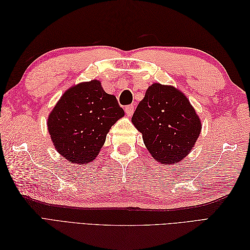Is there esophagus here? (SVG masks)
Here are the masks:
<instances>
[{
	"instance_id": "1",
	"label": "esophagus",
	"mask_w": 250,
	"mask_h": 250,
	"mask_svg": "<svg viewBox=\"0 0 250 250\" xmlns=\"http://www.w3.org/2000/svg\"><path fill=\"white\" fill-rule=\"evenodd\" d=\"M133 111H134V106H133L132 104H131V105H128V106L125 107V112H126V115H127L128 117H131Z\"/></svg>"
}]
</instances>
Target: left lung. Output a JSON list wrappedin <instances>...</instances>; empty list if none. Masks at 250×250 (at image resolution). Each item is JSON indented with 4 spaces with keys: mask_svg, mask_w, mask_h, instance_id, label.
Masks as SVG:
<instances>
[{
    "mask_svg": "<svg viewBox=\"0 0 250 250\" xmlns=\"http://www.w3.org/2000/svg\"><path fill=\"white\" fill-rule=\"evenodd\" d=\"M131 121L152 157L167 166L183 161L201 131L200 119L188 98L160 83L148 87Z\"/></svg>",
    "mask_w": 250,
    "mask_h": 250,
    "instance_id": "1",
    "label": "left lung"
}]
</instances>
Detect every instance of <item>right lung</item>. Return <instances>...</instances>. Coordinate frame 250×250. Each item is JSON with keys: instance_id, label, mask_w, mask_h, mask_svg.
I'll return each mask as SVG.
<instances>
[{"instance_id": "add662e5", "label": "right lung", "mask_w": 250, "mask_h": 250, "mask_svg": "<svg viewBox=\"0 0 250 250\" xmlns=\"http://www.w3.org/2000/svg\"><path fill=\"white\" fill-rule=\"evenodd\" d=\"M124 116L117 98L104 92L100 81L69 88L51 111L48 129L65 160L84 165L99 154L111 126Z\"/></svg>"}]
</instances>
